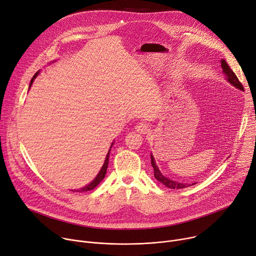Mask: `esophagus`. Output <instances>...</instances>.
<instances>
[{
	"instance_id": "34e87169",
	"label": "esophagus",
	"mask_w": 256,
	"mask_h": 256,
	"mask_svg": "<svg viewBox=\"0 0 256 256\" xmlns=\"http://www.w3.org/2000/svg\"><path fill=\"white\" fill-rule=\"evenodd\" d=\"M136 130L138 132V134H147V132L149 130V126L144 122H138L134 126Z\"/></svg>"
}]
</instances>
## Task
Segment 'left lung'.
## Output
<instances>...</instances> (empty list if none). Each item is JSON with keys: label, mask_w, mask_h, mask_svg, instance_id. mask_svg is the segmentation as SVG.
<instances>
[{"label": "left lung", "mask_w": 256, "mask_h": 256, "mask_svg": "<svg viewBox=\"0 0 256 256\" xmlns=\"http://www.w3.org/2000/svg\"><path fill=\"white\" fill-rule=\"evenodd\" d=\"M220 66L222 68V74H224L226 80L232 84L234 86L235 88L243 90L244 88L242 86V84L239 82L238 78L236 76V74L233 72V70H232L230 67L228 65V63L226 62V60L222 59L220 61ZM151 164H152V168L154 170V176L155 178L160 182L161 184H164L166 187L170 188V189H184V188H187V187H190L191 184H195L196 182H193V184H186V182H176V180H172L166 176H164V174H161V172L159 170L157 164H156V161H155V158L154 156L152 155L151 153Z\"/></svg>", "instance_id": "obj_1"}]
</instances>
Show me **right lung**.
Returning <instances> with one entry per match:
<instances>
[{
    "mask_svg": "<svg viewBox=\"0 0 256 256\" xmlns=\"http://www.w3.org/2000/svg\"><path fill=\"white\" fill-rule=\"evenodd\" d=\"M53 62H55V61H52L51 63H53ZM40 74V72H38L34 76H32V80H30V88H28V90L30 88V86H32V82H34V80L36 78V76ZM113 144H114V141L112 142V144H111V146H110V148H109V151H108V153H107V155H106V158H105V161H104V164H103V166H102V168H101V170H100V172H98V174L96 176V178L92 180L90 184H88L86 186H84V187H82V188H80V189H78V190H72L74 192H80V193H82V192H86V191H90V190H92V189H95L97 186L102 182V180L105 178V174H106V172H107V168H108V161H109V155H110V150H111V148H112V146H113Z\"/></svg>",
    "mask_w": 256,
    "mask_h": 256,
    "instance_id": "right-lung-1",
    "label": "right lung"
}]
</instances>
